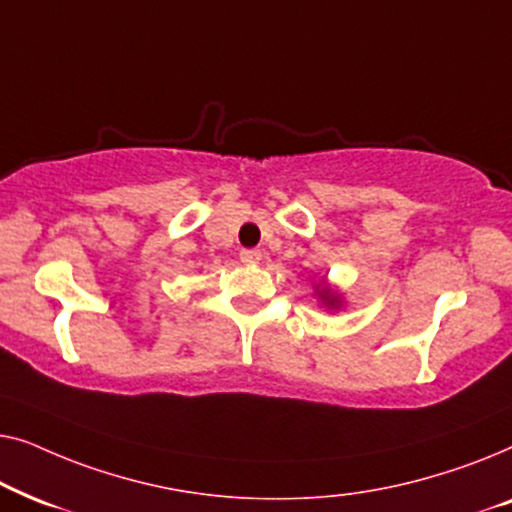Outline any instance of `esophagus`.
Instances as JSON below:
<instances>
[{
  "mask_svg": "<svg viewBox=\"0 0 512 512\" xmlns=\"http://www.w3.org/2000/svg\"><path fill=\"white\" fill-rule=\"evenodd\" d=\"M240 258H242L244 265H254V263L261 261V251H258V249H242Z\"/></svg>",
  "mask_w": 512,
  "mask_h": 512,
  "instance_id": "esophagus-1",
  "label": "esophagus"
}]
</instances>
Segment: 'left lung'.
<instances>
[{"label":"left lung","mask_w":512,"mask_h":512,"mask_svg":"<svg viewBox=\"0 0 512 512\" xmlns=\"http://www.w3.org/2000/svg\"><path fill=\"white\" fill-rule=\"evenodd\" d=\"M317 293H319L321 303H324L326 307H331V310H338V307L342 305L340 296L331 289V286H326V284L324 286H317Z\"/></svg>","instance_id":"1"}]
</instances>
